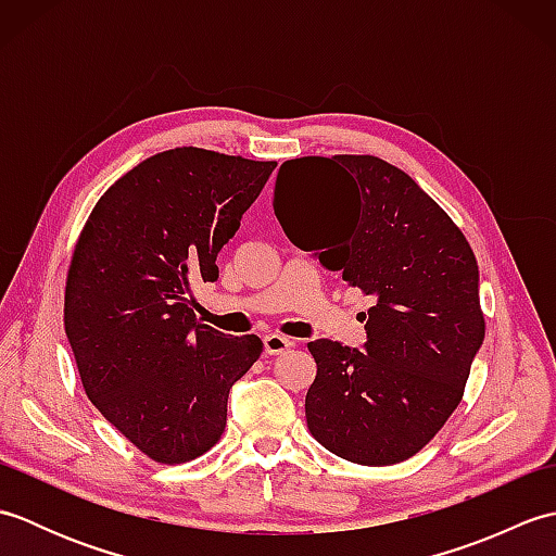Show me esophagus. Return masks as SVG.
<instances>
[{
	"label": "esophagus",
	"mask_w": 556,
	"mask_h": 556,
	"mask_svg": "<svg viewBox=\"0 0 556 556\" xmlns=\"http://www.w3.org/2000/svg\"><path fill=\"white\" fill-rule=\"evenodd\" d=\"M263 341H265L267 356H279V353H285L293 346V341L287 339V337H281V334H267Z\"/></svg>",
	"instance_id": "34e87169"
}]
</instances>
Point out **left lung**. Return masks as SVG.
<instances>
[{
  "instance_id": "8db88e82",
  "label": "left lung",
  "mask_w": 556,
  "mask_h": 556,
  "mask_svg": "<svg viewBox=\"0 0 556 556\" xmlns=\"http://www.w3.org/2000/svg\"><path fill=\"white\" fill-rule=\"evenodd\" d=\"M275 215L293 243L372 296L365 353L308 344L311 434L353 464H401L456 410L485 339L473 248L406 172L372 155L287 160Z\"/></svg>"
}]
</instances>
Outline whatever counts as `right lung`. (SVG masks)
Wrapping results in <instances>:
<instances>
[{"label": "right lung", "instance_id": "right-lung-1", "mask_svg": "<svg viewBox=\"0 0 556 556\" xmlns=\"http://www.w3.org/2000/svg\"><path fill=\"white\" fill-rule=\"evenodd\" d=\"M277 162L174 148L114 181L83 227L64 289V329L83 389L155 464L210 452L236 380L263 353L255 334L198 323L193 285L219 277Z\"/></svg>", "mask_w": 556, "mask_h": 556}]
</instances>
